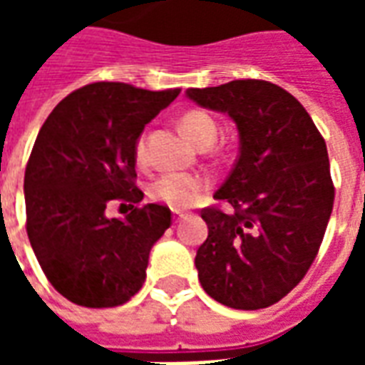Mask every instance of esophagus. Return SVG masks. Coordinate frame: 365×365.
Wrapping results in <instances>:
<instances>
[{"label":"esophagus","mask_w":365,"mask_h":365,"mask_svg":"<svg viewBox=\"0 0 365 365\" xmlns=\"http://www.w3.org/2000/svg\"><path fill=\"white\" fill-rule=\"evenodd\" d=\"M182 217H185V213H183V211H174V219H175V222L180 221V219H182Z\"/></svg>","instance_id":"1"}]
</instances>
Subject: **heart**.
I'll list each match as a JSON object with an SVG mask.
<instances>
[{"label":"heart","instance_id":"b5f03b06","mask_svg":"<svg viewBox=\"0 0 365 365\" xmlns=\"http://www.w3.org/2000/svg\"><path fill=\"white\" fill-rule=\"evenodd\" d=\"M180 130L183 136L193 143L195 146L203 144H213L219 133L217 120L205 111H187L180 117ZM136 162L144 160V138L140 136L135 148ZM209 187L203 175L197 174H182V172H168V174L158 175L148 187V195L154 201L166 203L172 209H185L197 203L199 197L203 195Z\"/></svg>","mask_w":365,"mask_h":365}]
</instances>
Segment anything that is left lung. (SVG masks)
<instances>
[{
    "label": "left lung",
    "mask_w": 365,
    "mask_h": 365,
    "mask_svg": "<svg viewBox=\"0 0 365 365\" xmlns=\"http://www.w3.org/2000/svg\"><path fill=\"white\" fill-rule=\"evenodd\" d=\"M185 96L229 115L240 140L237 164L215 193L235 213H201L209 229L195 256L201 287L230 309L274 305L305 277L332 213L324 138L295 97L264 80Z\"/></svg>",
    "instance_id": "obj_1"
}]
</instances>
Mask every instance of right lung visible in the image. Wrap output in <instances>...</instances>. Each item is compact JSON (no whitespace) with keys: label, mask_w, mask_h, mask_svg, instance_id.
I'll list each match as a JSON object with an SVG mask.
<instances>
[{"label":"right lung","mask_w":365,"mask_h":365,"mask_svg":"<svg viewBox=\"0 0 365 365\" xmlns=\"http://www.w3.org/2000/svg\"><path fill=\"white\" fill-rule=\"evenodd\" d=\"M178 96L90 83L64 97L38 130L25 170L27 235L48 282L76 305H123L143 287L152 246L172 213L146 203L109 219L105 209L115 199L143 201L136 143Z\"/></svg>","instance_id":"right-lung-1"}]
</instances>
